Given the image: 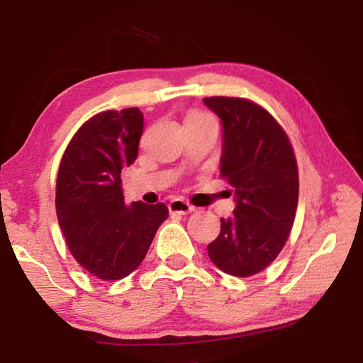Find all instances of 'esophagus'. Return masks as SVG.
Returning <instances> with one entry per match:
<instances>
[{
	"instance_id": "1",
	"label": "esophagus",
	"mask_w": 363,
	"mask_h": 363,
	"mask_svg": "<svg viewBox=\"0 0 363 363\" xmlns=\"http://www.w3.org/2000/svg\"><path fill=\"white\" fill-rule=\"evenodd\" d=\"M168 208H169V213L171 214H189V213L194 211V206L192 205H189L187 201L179 200V199L171 200Z\"/></svg>"
}]
</instances>
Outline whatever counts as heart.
I'll list each match as a JSON object with an SVG mask.
<instances>
[{"label":"heart","mask_w":363,"mask_h":363,"mask_svg":"<svg viewBox=\"0 0 363 363\" xmlns=\"http://www.w3.org/2000/svg\"><path fill=\"white\" fill-rule=\"evenodd\" d=\"M196 118H210V116H208L206 113H201V112H194V113H190V116L187 120H196Z\"/></svg>","instance_id":"1"}]
</instances>
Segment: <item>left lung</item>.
<instances>
[{
	"mask_svg": "<svg viewBox=\"0 0 363 363\" xmlns=\"http://www.w3.org/2000/svg\"><path fill=\"white\" fill-rule=\"evenodd\" d=\"M203 102L223 121L220 177L237 201L233 216L220 219L208 256L225 274L251 277L279 256L290 237L299 194L296 157L284 128L256 102L225 96Z\"/></svg>",
	"mask_w": 363,
	"mask_h": 363,
	"instance_id": "1",
	"label": "left lung"
}]
</instances>
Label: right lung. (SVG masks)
<instances>
[{
  "label": "right lung",
  "mask_w": 363,
  "mask_h": 363,
  "mask_svg": "<svg viewBox=\"0 0 363 363\" xmlns=\"http://www.w3.org/2000/svg\"><path fill=\"white\" fill-rule=\"evenodd\" d=\"M144 115L138 107L107 110L79 128L60 160L56 213L67 247L79 266L101 280H120L150 248L164 203L125 205L121 169L138 158Z\"/></svg>",
  "instance_id": "1"
}]
</instances>
